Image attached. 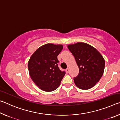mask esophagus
Returning <instances> with one entry per match:
<instances>
[{"label": "esophagus", "mask_w": 120, "mask_h": 120, "mask_svg": "<svg viewBox=\"0 0 120 120\" xmlns=\"http://www.w3.org/2000/svg\"><path fill=\"white\" fill-rule=\"evenodd\" d=\"M66 70V72L67 73H69V68H67Z\"/></svg>", "instance_id": "obj_1"}]
</instances>
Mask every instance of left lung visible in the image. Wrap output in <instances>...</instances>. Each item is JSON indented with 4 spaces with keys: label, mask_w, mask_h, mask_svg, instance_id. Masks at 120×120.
<instances>
[{
    "label": "left lung",
    "mask_w": 120,
    "mask_h": 120,
    "mask_svg": "<svg viewBox=\"0 0 120 120\" xmlns=\"http://www.w3.org/2000/svg\"><path fill=\"white\" fill-rule=\"evenodd\" d=\"M68 48L74 56L79 70L78 76L74 78L76 86L84 90L92 88L104 73V58L96 49L84 42L69 44Z\"/></svg>",
    "instance_id": "obj_1"
}]
</instances>
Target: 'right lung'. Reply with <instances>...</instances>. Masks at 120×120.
Masks as SVG:
<instances>
[{
	"label": "right lung",
	"mask_w": 120,
	"mask_h": 120,
	"mask_svg": "<svg viewBox=\"0 0 120 120\" xmlns=\"http://www.w3.org/2000/svg\"><path fill=\"white\" fill-rule=\"evenodd\" d=\"M62 49V44H45L38 48L28 60L30 76L42 90L52 92L60 86L65 72L59 68L57 56Z\"/></svg>",
	"instance_id": "obj_1"
}]
</instances>
